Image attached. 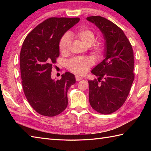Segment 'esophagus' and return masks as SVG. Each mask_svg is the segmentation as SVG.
Returning a JSON list of instances; mask_svg holds the SVG:
<instances>
[{"mask_svg": "<svg viewBox=\"0 0 151 151\" xmlns=\"http://www.w3.org/2000/svg\"><path fill=\"white\" fill-rule=\"evenodd\" d=\"M75 78H76V81H80L81 80H82L83 78L82 77V76H80L78 75H76L75 76Z\"/></svg>", "mask_w": 151, "mask_h": 151, "instance_id": "esophagus-1", "label": "esophagus"}]
</instances>
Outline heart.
<instances>
[{
    "instance_id": "heart-1",
    "label": "heart",
    "mask_w": 151,
    "mask_h": 151,
    "mask_svg": "<svg viewBox=\"0 0 151 151\" xmlns=\"http://www.w3.org/2000/svg\"><path fill=\"white\" fill-rule=\"evenodd\" d=\"M74 36L87 46H91L95 39V35L93 32L86 28H80L74 34ZM70 42H71V38H70V35L69 34H64L61 38L59 43V49L61 53L63 54L67 53ZM93 50L96 54H100L102 50V45L99 43L94 44L93 46ZM92 64L93 60L90 58L77 57L74 58L69 61L68 67L72 72L79 74V75H83L86 72L88 67L91 66Z\"/></svg>"
}]
</instances>
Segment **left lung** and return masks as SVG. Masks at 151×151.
Listing matches in <instances>:
<instances>
[{"mask_svg": "<svg viewBox=\"0 0 151 151\" xmlns=\"http://www.w3.org/2000/svg\"><path fill=\"white\" fill-rule=\"evenodd\" d=\"M86 19L103 34L104 59L92 69L98 76L88 81L89 104L95 111L110 114L120 108L129 94L134 79V52L123 31L101 16Z\"/></svg>", "mask_w": 151, "mask_h": 151, "instance_id": "obj_1", "label": "left lung"}]
</instances>
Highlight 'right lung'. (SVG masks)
Masks as SVG:
<instances>
[{
    "label": "right lung",
    "mask_w": 151,
    "mask_h": 151,
    "mask_svg": "<svg viewBox=\"0 0 151 151\" xmlns=\"http://www.w3.org/2000/svg\"><path fill=\"white\" fill-rule=\"evenodd\" d=\"M78 17H51L27 35L20 53L22 86L27 100L38 114L48 117L60 114L68 104L67 91L76 82L73 74L51 78L52 64L60 56L59 43L66 32L78 23Z\"/></svg>",
    "instance_id": "1"
}]
</instances>
